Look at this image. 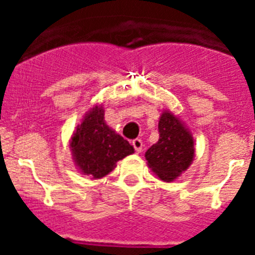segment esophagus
I'll list each match as a JSON object with an SVG mask.
<instances>
[{
  "mask_svg": "<svg viewBox=\"0 0 255 255\" xmlns=\"http://www.w3.org/2000/svg\"><path fill=\"white\" fill-rule=\"evenodd\" d=\"M132 147H134V149L136 150L138 153L141 152V149H143V141L140 140V139H134V140L131 141Z\"/></svg>",
  "mask_w": 255,
  "mask_h": 255,
  "instance_id": "esophagus-1",
  "label": "esophagus"
}]
</instances>
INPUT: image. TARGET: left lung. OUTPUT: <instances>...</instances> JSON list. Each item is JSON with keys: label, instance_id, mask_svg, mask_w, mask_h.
Wrapping results in <instances>:
<instances>
[{"label": "left lung", "instance_id": "left-lung-1", "mask_svg": "<svg viewBox=\"0 0 255 255\" xmlns=\"http://www.w3.org/2000/svg\"><path fill=\"white\" fill-rule=\"evenodd\" d=\"M159 139L145 152L150 170L166 182H172L190 167L195 148L193 135L176 115L168 110L158 121Z\"/></svg>", "mask_w": 255, "mask_h": 255}]
</instances>
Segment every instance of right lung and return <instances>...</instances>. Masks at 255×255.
I'll return each mask as SVG.
<instances>
[{"label":"right lung","instance_id":"obj_1","mask_svg":"<svg viewBox=\"0 0 255 255\" xmlns=\"http://www.w3.org/2000/svg\"><path fill=\"white\" fill-rule=\"evenodd\" d=\"M70 149L78 170L91 179H101L134 148L105 121V108L96 105L85 114L70 139Z\"/></svg>","mask_w":255,"mask_h":255}]
</instances>
